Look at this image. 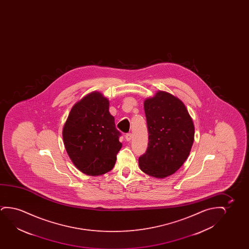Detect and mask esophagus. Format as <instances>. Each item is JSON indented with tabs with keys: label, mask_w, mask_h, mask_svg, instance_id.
Listing matches in <instances>:
<instances>
[{
	"label": "esophagus",
	"mask_w": 249,
	"mask_h": 249,
	"mask_svg": "<svg viewBox=\"0 0 249 249\" xmlns=\"http://www.w3.org/2000/svg\"><path fill=\"white\" fill-rule=\"evenodd\" d=\"M132 137H133V135H132V133H126V141H130V140H132Z\"/></svg>",
	"instance_id": "obj_1"
}]
</instances>
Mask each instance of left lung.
<instances>
[{
  "instance_id": "8db88e82",
  "label": "left lung",
  "mask_w": 249,
  "mask_h": 249,
  "mask_svg": "<svg viewBox=\"0 0 249 249\" xmlns=\"http://www.w3.org/2000/svg\"><path fill=\"white\" fill-rule=\"evenodd\" d=\"M149 133L146 152L139 158L140 168L151 177L163 178L177 172L194 142L195 127L180 99L164 91L143 102Z\"/></svg>"
}]
</instances>
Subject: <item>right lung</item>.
Segmentation results:
<instances>
[{
  "label": "right lung",
  "instance_id": "add662e5",
  "mask_svg": "<svg viewBox=\"0 0 249 249\" xmlns=\"http://www.w3.org/2000/svg\"><path fill=\"white\" fill-rule=\"evenodd\" d=\"M109 106L101 92H90L73 106L63 127L69 157L79 170L89 176L111 170L123 146Z\"/></svg>",
  "mask_w": 249,
  "mask_h": 249
}]
</instances>
